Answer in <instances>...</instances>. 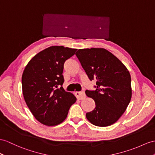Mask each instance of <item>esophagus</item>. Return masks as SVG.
Segmentation results:
<instances>
[{
  "label": "esophagus",
  "instance_id": "34e87169",
  "mask_svg": "<svg viewBox=\"0 0 155 155\" xmlns=\"http://www.w3.org/2000/svg\"><path fill=\"white\" fill-rule=\"evenodd\" d=\"M75 95L78 100H83L86 97L85 93L84 92H75Z\"/></svg>",
  "mask_w": 155,
  "mask_h": 155
}]
</instances>
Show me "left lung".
Listing matches in <instances>:
<instances>
[{
	"label": "left lung",
	"mask_w": 155,
	"mask_h": 155,
	"mask_svg": "<svg viewBox=\"0 0 155 155\" xmlns=\"http://www.w3.org/2000/svg\"><path fill=\"white\" fill-rule=\"evenodd\" d=\"M75 55L91 81L96 80L95 91H85L96 107L86 114L92 124L99 127L116 122L131 101V75L125 65L103 48L79 49Z\"/></svg>",
	"instance_id": "left-lung-1"
}]
</instances>
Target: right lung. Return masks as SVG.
Wrapping results in <instances>:
<instances>
[{
  "label": "right lung",
  "mask_w": 155,
  "mask_h": 155,
  "mask_svg": "<svg viewBox=\"0 0 155 155\" xmlns=\"http://www.w3.org/2000/svg\"><path fill=\"white\" fill-rule=\"evenodd\" d=\"M76 51L63 46L48 47L34 56L24 70L21 84L25 103L37 121L45 126L64 121L76 101L74 94L62 87L64 64Z\"/></svg>",
  "instance_id": "obj_1"
}]
</instances>
